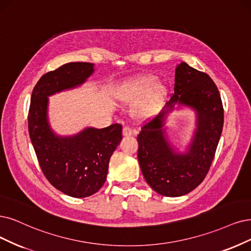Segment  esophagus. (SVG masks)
Segmentation results:
<instances>
[{
	"mask_svg": "<svg viewBox=\"0 0 251 251\" xmlns=\"http://www.w3.org/2000/svg\"><path fill=\"white\" fill-rule=\"evenodd\" d=\"M133 133H136V131L134 130V129H131L130 127H127V126L123 128V135L124 136H130Z\"/></svg>",
	"mask_w": 251,
	"mask_h": 251,
	"instance_id": "34e87169",
	"label": "esophagus"
}]
</instances>
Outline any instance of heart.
Returning a JSON list of instances; mask_svg holds the SVG:
<instances>
[{
  "mask_svg": "<svg viewBox=\"0 0 251 251\" xmlns=\"http://www.w3.org/2000/svg\"><path fill=\"white\" fill-rule=\"evenodd\" d=\"M156 77L152 75L131 79L120 88L118 97L126 102L137 101L136 114L142 118H150L160 110L166 95V88L162 83H156Z\"/></svg>",
  "mask_w": 251,
  "mask_h": 251,
  "instance_id": "heart-1",
  "label": "heart"
}]
</instances>
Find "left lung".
Segmentation results:
<instances>
[{"label":"left lung","instance_id":"left-lung-1","mask_svg":"<svg viewBox=\"0 0 251 251\" xmlns=\"http://www.w3.org/2000/svg\"><path fill=\"white\" fill-rule=\"evenodd\" d=\"M176 103L197 111L198 125L187 153L173 152L166 141L164 116ZM166 108L144 123L137 135V158L147 183L164 197H181L197 188L214 159L224 127V105L207 73L181 63L176 68L174 94Z\"/></svg>","mask_w":251,"mask_h":251}]
</instances>
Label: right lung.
<instances>
[{"label":"right lung","instance_id":"right-lung-1","mask_svg":"<svg viewBox=\"0 0 251 251\" xmlns=\"http://www.w3.org/2000/svg\"><path fill=\"white\" fill-rule=\"evenodd\" d=\"M92 63L72 62L37 81L27 115L29 134L43 175L54 188L72 198H87L104 184L111 154L122 140V126L87 128L70 137L55 135L48 121V96L85 82Z\"/></svg>","mask_w":251,"mask_h":251}]
</instances>
